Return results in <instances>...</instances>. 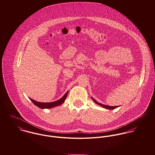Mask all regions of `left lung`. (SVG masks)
<instances>
[{
    "label": "left lung",
    "mask_w": 155,
    "mask_h": 155,
    "mask_svg": "<svg viewBox=\"0 0 155 155\" xmlns=\"http://www.w3.org/2000/svg\"><path fill=\"white\" fill-rule=\"evenodd\" d=\"M91 99H92V100L95 102V103H96L97 104H98V105H100V106H101L103 108H105V109H115V108H117V107H119L118 106H107V105H104V104H102V103H99V102H97L96 101H95L93 97H91Z\"/></svg>",
    "instance_id": "obj_1"
}]
</instances>
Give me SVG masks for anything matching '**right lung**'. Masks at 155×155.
<instances>
[{"instance_id":"obj_1","label":"right lung","mask_w":155,"mask_h":155,"mask_svg":"<svg viewBox=\"0 0 155 155\" xmlns=\"http://www.w3.org/2000/svg\"><path fill=\"white\" fill-rule=\"evenodd\" d=\"M68 91L64 95V96L61 98L60 99L53 102H47V103H43V102H38L37 101H35V100L30 98V99L31 101V102L35 104V106H37V107L41 108V109H50V108H52L54 107L55 106H58L61 105V104L64 103L66 99V97L68 95Z\"/></svg>"}]
</instances>
